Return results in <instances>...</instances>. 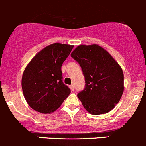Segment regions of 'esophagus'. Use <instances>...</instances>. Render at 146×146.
Returning <instances> with one entry per match:
<instances>
[{
    "instance_id": "obj_1",
    "label": "esophagus",
    "mask_w": 146,
    "mask_h": 146,
    "mask_svg": "<svg viewBox=\"0 0 146 146\" xmlns=\"http://www.w3.org/2000/svg\"><path fill=\"white\" fill-rule=\"evenodd\" d=\"M70 89L72 90V91H74V85L73 84H72V85H70Z\"/></svg>"
}]
</instances>
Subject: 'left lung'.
I'll use <instances>...</instances> for the list:
<instances>
[{
	"instance_id": "8db88e82",
	"label": "left lung",
	"mask_w": 146,
	"mask_h": 146,
	"mask_svg": "<svg viewBox=\"0 0 146 146\" xmlns=\"http://www.w3.org/2000/svg\"><path fill=\"white\" fill-rule=\"evenodd\" d=\"M71 57L82 67L85 88L78 98L92 115L108 113L115 108L124 92V74L110 54L98 45H80Z\"/></svg>"
}]
</instances>
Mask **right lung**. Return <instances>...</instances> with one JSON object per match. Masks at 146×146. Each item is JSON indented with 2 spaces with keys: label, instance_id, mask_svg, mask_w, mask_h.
<instances>
[{
  "label": "right lung",
  "instance_id": "add662e5",
  "mask_svg": "<svg viewBox=\"0 0 146 146\" xmlns=\"http://www.w3.org/2000/svg\"><path fill=\"white\" fill-rule=\"evenodd\" d=\"M74 46L55 43L46 46L32 58L22 74V88L29 106L40 113L56 110L70 94L63 83L62 63Z\"/></svg>",
  "mask_w": 146,
  "mask_h": 146
}]
</instances>
